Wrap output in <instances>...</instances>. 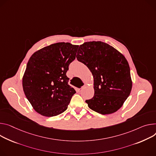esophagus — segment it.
I'll return each mask as SVG.
<instances>
[{"label":"esophagus","mask_w":156,"mask_h":156,"mask_svg":"<svg viewBox=\"0 0 156 156\" xmlns=\"http://www.w3.org/2000/svg\"><path fill=\"white\" fill-rule=\"evenodd\" d=\"M86 87H87V85H86V84H84V85L81 88H78V89H77V91H78V92H81L84 88H86Z\"/></svg>","instance_id":"1"}]
</instances>
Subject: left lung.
<instances>
[{
	"label": "left lung",
	"mask_w": 156,
	"mask_h": 156,
	"mask_svg": "<svg viewBox=\"0 0 156 156\" xmlns=\"http://www.w3.org/2000/svg\"><path fill=\"white\" fill-rule=\"evenodd\" d=\"M76 58L94 78V94L85 101L88 107L101 115L117 111L132 89L130 68L124 55L104 42L93 41L80 46Z\"/></svg>",
	"instance_id": "obj_1"
}]
</instances>
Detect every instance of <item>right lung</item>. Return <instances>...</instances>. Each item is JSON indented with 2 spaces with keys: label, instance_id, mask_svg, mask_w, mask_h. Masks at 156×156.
Returning a JSON list of instances; mask_svg holds the SVG:
<instances>
[{
  "label": "right lung",
  "instance_id": "right-lung-1",
  "mask_svg": "<svg viewBox=\"0 0 156 156\" xmlns=\"http://www.w3.org/2000/svg\"><path fill=\"white\" fill-rule=\"evenodd\" d=\"M78 45L59 42L35 52L27 63L22 79L24 93L42 116H57L68 108L76 91L68 84L69 65Z\"/></svg>",
  "mask_w": 156,
  "mask_h": 156
}]
</instances>
